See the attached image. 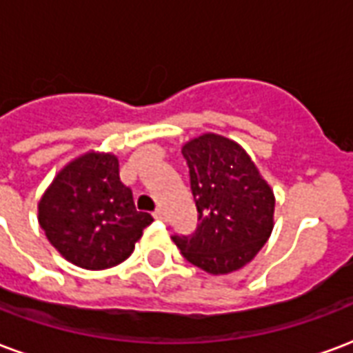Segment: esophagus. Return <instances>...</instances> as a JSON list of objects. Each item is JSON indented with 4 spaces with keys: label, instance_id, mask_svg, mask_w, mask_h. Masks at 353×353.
I'll use <instances>...</instances> for the list:
<instances>
[{
    "label": "esophagus",
    "instance_id": "1",
    "mask_svg": "<svg viewBox=\"0 0 353 353\" xmlns=\"http://www.w3.org/2000/svg\"><path fill=\"white\" fill-rule=\"evenodd\" d=\"M153 216H155V219H159V221H164V219H166V213H164V210H161V208H159V210L153 213Z\"/></svg>",
    "mask_w": 353,
    "mask_h": 353
}]
</instances>
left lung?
<instances>
[{
  "mask_svg": "<svg viewBox=\"0 0 353 353\" xmlns=\"http://www.w3.org/2000/svg\"><path fill=\"white\" fill-rule=\"evenodd\" d=\"M198 224L192 236H174L181 254L211 275L241 270L270 239L275 194L241 145L205 132L183 143Z\"/></svg>",
  "mask_w": 353,
  "mask_h": 353,
  "instance_id": "8db88e82",
  "label": "left lung"
}]
</instances>
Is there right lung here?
<instances>
[{
	"mask_svg": "<svg viewBox=\"0 0 353 353\" xmlns=\"http://www.w3.org/2000/svg\"><path fill=\"white\" fill-rule=\"evenodd\" d=\"M39 224L52 247L83 270L114 268L132 254L150 213L137 211L119 181L114 153L91 150L65 164L39 200Z\"/></svg>",
	"mask_w": 353,
	"mask_h": 353,
	"instance_id": "obj_1",
	"label": "right lung"
}]
</instances>
